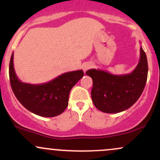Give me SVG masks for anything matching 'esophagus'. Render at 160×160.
I'll return each mask as SVG.
<instances>
[{"instance_id": "1", "label": "esophagus", "mask_w": 160, "mask_h": 160, "mask_svg": "<svg viewBox=\"0 0 160 160\" xmlns=\"http://www.w3.org/2000/svg\"><path fill=\"white\" fill-rule=\"evenodd\" d=\"M92 65L91 62H86V63H84L83 65H82V69H83L84 71H87L88 69L92 68Z\"/></svg>"}]
</instances>
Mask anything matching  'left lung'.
<instances>
[{"label": "left lung", "mask_w": 160, "mask_h": 160, "mask_svg": "<svg viewBox=\"0 0 160 160\" xmlns=\"http://www.w3.org/2000/svg\"><path fill=\"white\" fill-rule=\"evenodd\" d=\"M148 65L147 56L140 48V59L130 74L115 75L99 69H89L86 74L92 79V99L99 111L108 113H120L129 108L142 94Z\"/></svg>", "instance_id": "left-lung-1"}]
</instances>
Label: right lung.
I'll list each match as a JSON object with an SVG mask.
<instances>
[{
	"label": "right lung",
	"instance_id": "add662e5",
	"mask_svg": "<svg viewBox=\"0 0 160 160\" xmlns=\"http://www.w3.org/2000/svg\"><path fill=\"white\" fill-rule=\"evenodd\" d=\"M9 75L12 92L24 107L40 117H53L63 113L68 107L70 92L84 73L82 70H78L62 74L44 83H26L16 76L12 52Z\"/></svg>",
	"mask_w": 160,
	"mask_h": 160
}]
</instances>
